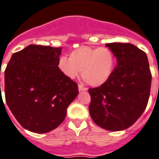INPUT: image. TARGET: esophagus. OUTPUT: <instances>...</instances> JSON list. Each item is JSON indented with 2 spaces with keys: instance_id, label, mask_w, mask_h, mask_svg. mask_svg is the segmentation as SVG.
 I'll list each match as a JSON object with an SVG mask.
<instances>
[{
  "instance_id": "esophagus-1",
  "label": "esophagus",
  "mask_w": 159,
  "mask_h": 159,
  "mask_svg": "<svg viewBox=\"0 0 159 159\" xmlns=\"http://www.w3.org/2000/svg\"><path fill=\"white\" fill-rule=\"evenodd\" d=\"M87 89V88L84 87L82 84H79V90H80V91H86Z\"/></svg>"
}]
</instances>
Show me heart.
<instances>
[{
	"instance_id": "obj_1",
	"label": "heart",
	"mask_w": 159,
	"mask_h": 159,
	"mask_svg": "<svg viewBox=\"0 0 159 159\" xmlns=\"http://www.w3.org/2000/svg\"><path fill=\"white\" fill-rule=\"evenodd\" d=\"M114 64V55L109 48L82 46L72 51L69 59L60 57L58 67L70 79L75 78L82 70V77L89 84L100 86L111 77Z\"/></svg>"
}]
</instances>
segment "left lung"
<instances>
[{"label": "left lung", "mask_w": 159, "mask_h": 159, "mask_svg": "<svg viewBox=\"0 0 159 159\" xmlns=\"http://www.w3.org/2000/svg\"><path fill=\"white\" fill-rule=\"evenodd\" d=\"M106 46L113 52L117 64L106 83L89 89V110L100 127L118 131L131 126L145 110L152 75L144 51L130 43Z\"/></svg>", "instance_id": "8db88e82"}]
</instances>
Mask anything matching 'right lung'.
I'll list each match as a JSON object with an SVG mask.
<instances>
[{"label": "right lung", "mask_w": 159, "mask_h": 159, "mask_svg": "<svg viewBox=\"0 0 159 159\" xmlns=\"http://www.w3.org/2000/svg\"><path fill=\"white\" fill-rule=\"evenodd\" d=\"M61 52V47L32 44L14 53L7 64L6 102L18 122L29 131L56 129L79 93L78 84L58 67Z\"/></svg>", "instance_id": "add662e5"}]
</instances>
